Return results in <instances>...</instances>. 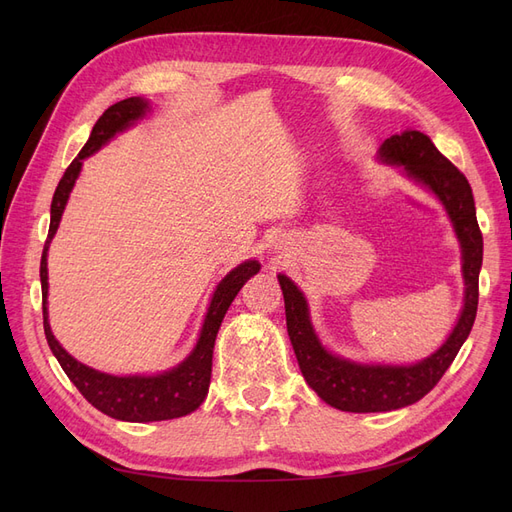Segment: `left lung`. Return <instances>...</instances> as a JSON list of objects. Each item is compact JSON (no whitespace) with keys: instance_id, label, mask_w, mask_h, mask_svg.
Masks as SVG:
<instances>
[{"instance_id":"obj_1","label":"left lung","mask_w":512,"mask_h":512,"mask_svg":"<svg viewBox=\"0 0 512 512\" xmlns=\"http://www.w3.org/2000/svg\"><path fill=\"white\" fill-rule=\"evenodd\" d=\"M382 162L404 166V173L425 185L440 198L455 235L461 243V271L466 282L461 316L453 333L440 350L416 365H365L331 354L309 322L303 292L286 275H277L284 292L286 327L290 344L297 354L301 374L322 401L344 412H389L406 408L423 399L451 367L459 348L466 342L478 307V273L483 265V235L476 222L474 196L468 179L448 162L418 130L393 134L380 145Z\"/></svg>"}]
</instances>
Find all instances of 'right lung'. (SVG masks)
Returning a JSON list of instances; mask_svg holds the SVG:
<instances>
[{"instance_id": "1", "label": "right lung", "mask_w": 512, "mask_h": 512, "mask_svg": "<svg viewBox=\"0 0 512 512\" xmlns=\"http://www.w3.org/2000/svg\"><path fill=\"white\" fill-rule=\"evenodd\" d=\"M149 111V102L143 98H126L113 106H108L102 117L96 121L91 130L89 141L81 149L79 156L72 160L61 177L51 203V226L49 237L44 243V252L40 260V282H42V316H44V335L49 342L55 359L61 369L72 380L76 389L89 401L91 406L113 416L117 421L128 423H151V421H168V418H179L194 412L203 404L209 393L211 382V361H213V346L218 337L220 324L224 314L228 312L230 303L235 301L241 286L250 280L252 275L260 271L256 260H245L237 269H232L224 280L215 288L207 316L200 329V337L190 352L188 359L177 367L164 371L156 376H111L102 371L91 369L79 363L70 356L55 339L51 324H49V307H46V297H49V273H46V252H49L51 239L55 237L61 213L66 209L68 196L74 188V181L81 173L83 160L91 153H96L102 145H106L117 132L130 128L134 121L145 117Z\"/></svg>"}]
</instances>
